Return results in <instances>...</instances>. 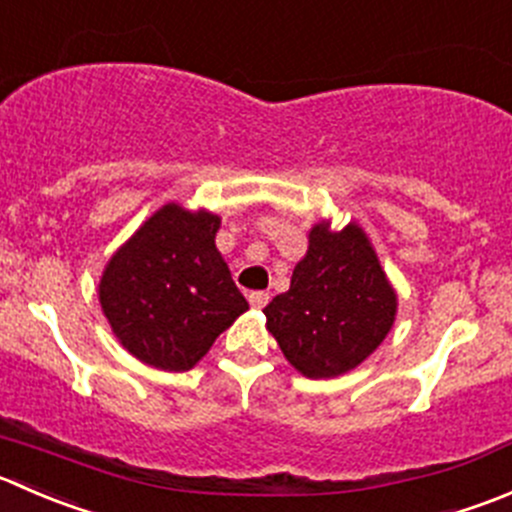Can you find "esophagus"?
<instances>
[{
  "instance_id": "obj_1",
  "label": "esophagus",
  "mask_w": 512,
  "mask_h": 512,
  "mask_svg": "<svg viewBox=\"0 0 512 512\" xmlns=\"http://www.w3.org/2000/svg\"><path fill=\"white\" fill-rule=\"evenodd\" d=\"M247 300H250V305L255 307V310H262V307L270 302V295H267V292H262V290H255V292H250V295H247Z\"/></svg>"
}]
</instances>
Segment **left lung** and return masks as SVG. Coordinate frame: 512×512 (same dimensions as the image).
Segmentation results:
<instances>
[{"instance_id": "obj_1", "label": "left lung", "mask_w": 512, "mask_h": 512, "mask_svg": "<svg viewBox=\"0 0 512 512\" xmlns=\"http://www.w3.org/2000/svg\"><path fill=\"white\" fill-rule=\"evenodd\" d=\"M398 297L357 225H315L290 290L265 307L267 330L307 377H335L360 365L385 340Z\"/></svg>"}]
</instances>
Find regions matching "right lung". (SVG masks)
Instances as JSON below:
<instances>
[{
  "mask_svg": "<svg viewBox=\"0 0 512 512\" xmlns=\"http://www.w3.org/2000/svg\"><path fill=\"white\" fill-rule=\"evenodd\" d=\"M217 230V215L165 205L109 260L99 302L137 360L190 370L247 310L215 247Z\"/></svg>",
  "mask_w": 512,
  "mask_h": 512,
  "instance_id": "add662e5",
  "label": "right lung"
}]
</instances>
